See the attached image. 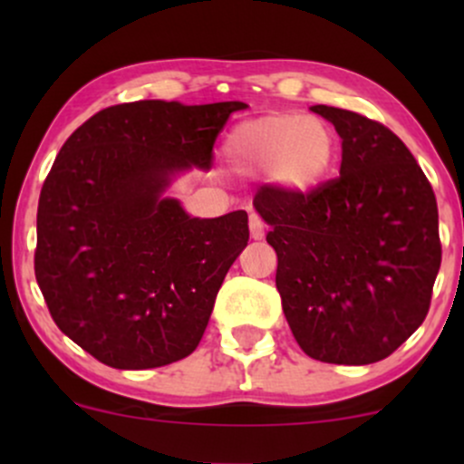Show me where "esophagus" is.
<instances>
[{"label": "esophagus", "mask_w": 464, "mask_h": 464, "mask_svg": "<svg viewBox=\"0 0 464 464\" xmlns=\"http://www.w3.org/2000/svg\"><path fill=\"white\" fill-rule=\"evenodd\" d=\"M248 227H250V237H253V239H262L264 237L266 225H264V220L257 214H250Z\"/></svg>", "instance_id": "34e87169"}]
</instances>
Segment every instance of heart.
<instances>
[{
  "instance_id": "1",
  "label": "heart",
  "mask_w": 464,
  "mask_h": 464,
  "mask_svg": "<svg viewBox=\"0 0 464 464\" xmlns=\"http://www.w3.org/2000/svg\"><path fill=\"white\" fill-rule=\"evenodd\" d=\"M225 154L244 174H270L279 188L307 191L327 179L335 161V132L321 117L273 113L237 124Z\"/></svg>"
}]
</instances>
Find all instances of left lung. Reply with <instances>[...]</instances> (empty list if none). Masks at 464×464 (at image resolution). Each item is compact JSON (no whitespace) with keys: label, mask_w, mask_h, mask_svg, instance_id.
<instances>
[{"label":"left lung","mask_w":464,"mask_h":464,"mask_svg":"<svg viewBox=\"0 0 464 464\" xmlns=\"http://www.w3.org/2000/svg\"><path fill=\"white\" fill-rule=\"evenodd\" d=\"M343 140L340 177L310 191L262 185L276 290L299 347L372 364L417 332L440 268L439 207L412 152L380 121L316 104Z\"/></svg>","instance_id":"1"}]
</instances>
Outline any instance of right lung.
<instances>
[{
  "instance_id": "add662e5",
  "label": "right lung",
  "mask_w": 464,
  "mask_h": 464,
  "mask_svg": "<svg viewBox=\"0 0 464 464\" xmlns=\"http://www.w3.org/2000/svg\"><path fill=\"white\" fill-rule=\"evenodd\" d=\"M239 109L115 104L63 143L39 196L34 275L58 329L102 364L154 369L198 347L248 216L198 220L161 194L177 172L211 168Z\"/></svg>"
}]
</instances>
